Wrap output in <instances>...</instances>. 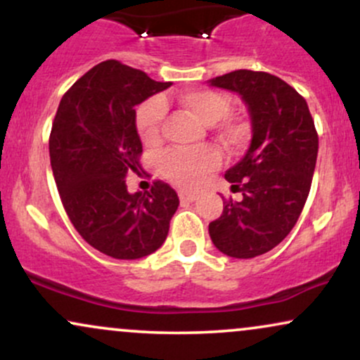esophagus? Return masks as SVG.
Returning <instances> with one entry per match:
<instances>
[{
    "label": "esophagus",
    "mask_w": 360,
    "mask_h": 360,
    "mask_svg": "<svg viewBox=\"0 0 360 360\" xmlns=\"http://www.w3.org/2000/svg\"><path fill=\"white\" fill-rule=\"evenodd\" d=\"M196 193H191V191H179V200L183 201H186V203H191V201H194L196 200Z\"/></svg>",
    "instance_id": "obj_1"
}]
</instances>
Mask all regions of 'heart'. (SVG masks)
Listing matches in <instances>:
<instances>
[{
	"label": "heart",
	"mask_w": 360,
	"mask_h": 360,
	"mask_svg": "<svg viewBox=\"0 0 360 360\" xmlns=\"http://www.w3.org/2000/svg\"><path fill=\"white\" fill-rule=\"evenodd\" d=\"M179 103L194 118L206 125L220 122L230 111V100L213 89H191L179 96ZM166 106L160 100L143 103L137 111V130L147 146H154L160 139ZM226 137L237 139V130L229 128ZM221 157L217 148L201 147L196 150H171L160 160V172L179 188H194L210 171L220 166Z\"/></svg>",
	"instance_id": "obj_1"
}]
</instances>
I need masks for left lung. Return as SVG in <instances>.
<instances>
[{"instance_id":"left-lung-1","label":"left lung","mask_w":360,"mask_h":360,"mask_svg":"<svg viewBox=\"0 0 360 360\" xmlns=\"http://www.w3.org/2000/svg\"><path fill=\"white\" fill-rule=\"evenodd\" d=\"M208 82L237 93L252 125L245 155L225 172L242 200L226 201L208 232L229 257H257L288 237L307 203L318 155L315 123L298 91L269 72L238 69Z\"/></svg>"}]
</instances>
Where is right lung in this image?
<instances>
[{
    "mask_svg": "<svg viewBox=\"0 0 360 360\" xmlns=\"http://www.w3.org/2000/svg\"><path fill=\"white\" fill-rule=\"evenodd\" d=\"M172 82L150 79L118 60L94 65L62 96L49 140L65 213L79 235L113 259H140L162 245L179 206L171 186L128 193L142 142L135 106Z\"/></svg>",
    "mask_w": 360,
    "mask_h": 360,
    "instance_id": "add662e5",
    "label": "right lung"
}]
</instances>
